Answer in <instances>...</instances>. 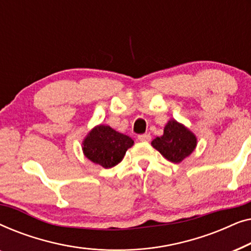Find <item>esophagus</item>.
<instances>
[{
  "label": "esophagus",
  "mask_w": 251,
  "mask_h": 251,
  "mask_svg": "<svg viewBox=\"0 0 251 251\" xmlns=\"http://www.w3.org/2000/svg\"><path fill=\"white\" fill-rule=\"evenodd\" d=\"M138 140H140V142H150L151 135H150V133H143V135H139Z\"/></svg>",
  "instance_id": "esophagus-1"
}]
</instances>
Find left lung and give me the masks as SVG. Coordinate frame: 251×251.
<instances>
[{"label":"left lung","instance_id":"left-lung-1","mask_svg":"<svg viewBox=\"0 0 251 251\" xmlns=\"http://www.w3.org/2000/svg\"><path fill=\"white\" fill-rule=\"evenodd\" d=\"M152 145L167 160L179 163L193 152L197 146V138L184 126L171 120L164 126L163 135L156 137Z\"/></svg>","mask_w":251,"mask_h":251}]
</instances>
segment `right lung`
<instances>
[{
	"label": "right lung",
	"mask_w": 251,
	"mask_h": 251,
	"mask_svg": "<svg viewBox=\"0 0 251 251\" xmlns=\"http://www.w3.org/2000/svg\"><path fill=\"white\" fill-rule=\"evenodd\" d=\"M132 145L133 140L130 137L108 126H98L84 139L83 152L94 163L112 168L121 162L126 150Z\"/></svg>",
	"instance_id": "obj_1"
}]
</instances>
